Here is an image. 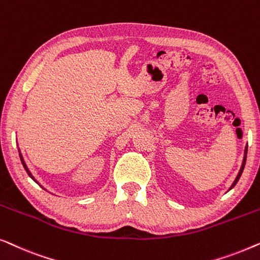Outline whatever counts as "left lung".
Instances as JSON below:
<instances>
[{
	"instance_id": "8db88e82",
	"label": "left lung",
	"mask_w": 260,
	"mask_h": 260,
	"mask_svg": "<svg viewBox=\"0 0 260 260\" xmlns=\"http://www.w3.org/2000/svg\"><path fill=\"white\" fill-rule=\"evenodd\" d=\"M246 156H247V144H246V147H245V152H244V159H243V163H241V167H240V170H239V173H238V175H237V177H236V180L233 181V183H232V186L230 187V189L229 190H231L232 189V188L236 186L237 184V182L238 181H239V179H240V176H241V174H243V170H244V168H245V163H246Z\"/></svg>"
}]
</instances>
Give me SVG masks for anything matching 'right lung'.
I'll use <instances>...</instances> for the list:
<instances>
[{
	"instance_id": "1",
	"label": "right lung",
	"mask_w": 260,
	"mask_h": 260,
	"mask_svg": "<svg viewBox=\"0 0 260 260\" xmlns=\"http://www.w3.org/2000/svg\"><path fill=\"white\" fill-rule=\"evenodd\" d=\"M19 151H20V149H19ZM20 158H21V162H22V165H23V167H24V169H26V172H27V174H28V175H29V177H31V179H33V180L35 181V182H37V183H39V182H38V181H37V180H35V177H34L33 175H31V173L29 172V169H28V167H27V165H26V162H24V159H23V156H22V154H21V152H20ZM39 186H40V187H42L40 183H39ZM42 188H44V187H42ZM44 189H46V188H44Z\"/></svg>"
}]
</instances>
